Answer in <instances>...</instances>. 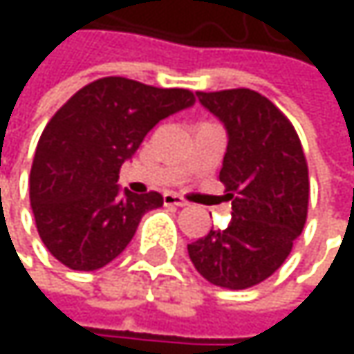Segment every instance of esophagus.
Here are the masks:
<instances>
[{
	"label": "esophagus",
	"mask_w": 354,
	"mask_h": 354,
	"mask_svg": "<svg viewBox=\"0 0 354 354\" xmlns=\"http://www.w3.org/2000/svg\"><path fill=\"white\" fill-rule=\"evenodd\" d=\"M164 205H174V207H186L188 203L182 198V196H178V194H172V192H166L164 194Z\"/></svg>",
	"instance_id": "1"
}]
</instances>
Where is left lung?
<instances>
[{"mask_svg":"<svg viewBox=\"0 0 354 354\" xmlns=\"http://www.w3.org/2000/svg\"><path fill=\"white\" fill-rule=\"evenodd\" d=\"M196 96L227 129L219 180L232 201V221L188 244V256L209 283L248 289L287 260L304 232L310 201L306 153L291 120L262 94L236 88Z\"/></svg>","mask_w":354,"mask_h":354,"instance_id":"obj_1","label":"left lung"}]
</instances>
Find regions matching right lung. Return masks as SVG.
I'll return each instance as SVG.
<instances>
[{"mask_svg": "<svg viewBox=\"0 0 354 354\" xmlns=\"http://www.w3.org/2000/svg\"><path fill=\"white\" fill-rule=\"evenodd\" d=\"M194 104L182 88L102 77L46 122L30 170V205L46 250L71 270H98L133 240L160 192H120V166L166 116Z\"/></svg>", "mask_w": 354, "mask_h": 354, "instance_id": "1", "label": "right lung"}]
</instances>
